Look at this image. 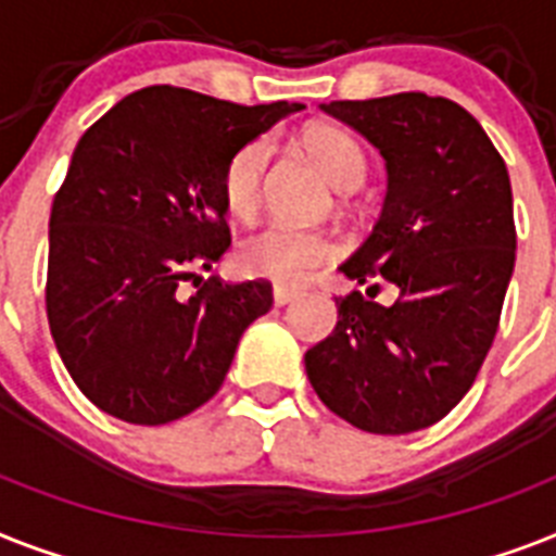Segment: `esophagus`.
I'll return each instance as SVG.
<instances>
[{
	"label": "esophagus",
	"instance_id": "1",
	"mask_svg": "<svg viewBox=\"0 0 556 556\" xmlns=\"http://www.w3.org/2000/svg\"><path fill=\"white\" fill-rule=\"evenodd\" d=\"M296 288H288V286H274L270 296H274V305H288L291 300H296Z\"/></svg>",
	"mask_w": 556,
	"mask_h": 556
}]
</instances>
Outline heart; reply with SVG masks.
<instances>
[{"instance_id":"b5f03b06","label":"heart","mask_w":556,"mask_h":556,"mask_svg":"<svg viewBox=\"0 0 556 556\" xmlns=\"http://www.w3.org/2000/svg\"><path fill=\"white\" fill-rule=\"evenodd\" d=\"M305 148L317 160L323 174L340 191L356 188L365 176L363 148L340 128H317L305 137ZM270 162L268 139H254L239 148L225 165L223 197L228 211L237 216H251L263 200L265 168ZM337 245L328 233L296 228L291 223H268L265 228L245 237L237 248V265L248 277L274 279V282H302L311 270L331 260Z\"/></svg>"}]
</instances>
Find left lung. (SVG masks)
I'll list each match as a JSON object with an SVG mask.
<instances>
[{
  "label": "left lung",
  "instance_id": "obj_1",
  "mask_svg": "<svg viewBox=\"0 0 556 556\" xmlns=\"http://www.w3.org/2000/svg\"><path fill=\"white\" fill-rule=\"evenodd\" d=\"M386 160L388 191L371 237L340 265L354 291L337 328L305 354L328 408L368 434H410L468 394L500 325L514 274L511 179L466 108L426 93L319 105Z\"/></svg>",
  "mask_w": 556,
  "mask_h": 556
}]
</instances>
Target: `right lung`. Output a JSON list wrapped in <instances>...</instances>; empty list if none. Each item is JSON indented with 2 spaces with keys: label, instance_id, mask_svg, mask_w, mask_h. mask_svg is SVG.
Returning a JSON list of instances; mask_svg holds the SVG:
<instances>
[{
  "label": "right lung",
  "instance_id": "obj_1",
  "mask_svg": "<svg viewBox=\"0 0 556 556\" xmlns=\"http://www.w3.org/2000/svg\"><path fill=\"white\" fill-rule=\"evenodd\" d=\"M302 108L153 85L76 142L48 223L45 302L59 356L97 408L165 426L219 391L270 286L211 277L188 300L176 288L231 245L225 165Z\"/></svg>",
  "mask_w": 556,
  "mask_h": 556
}]
</instances>
